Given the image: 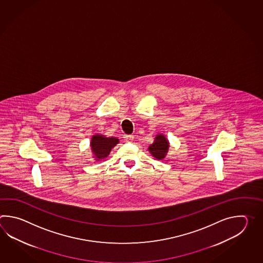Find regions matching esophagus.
Masks as SVG:
<instances>
[{
    "label": "esophagus",
    "mask_w": 263,
    "mask_h": 263,
    "mask_svg": "<svg viewBox=\"0 0 263 263\" xmlns=\"http://www.w3.org/2000/svg\"><path fill=\"white\" fill-rule=\"evenodd\" d=\"M134 135H130V134H125V135H124V140H126L127 142L134 141Z\"/></svg>",
    "instance_id": "obj_1"
}]
</instances>
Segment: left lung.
<instances>
[{"instance_id": "1", "label": "left lung", "mask_w": 263, "mask_h": 263, "mask_svg": "<svg viewBox=\"0 0 263 263\" xmlns=\"http://www.w3.org/2000/svg\"><path fill=\"white\" fill-rule=\"evenodd\" d=\"M168 147H169V144L166 138L162 135H157L154 143L149 145L148 149L153 156L158 160H161L163 159L165 154L167 153Z\"/></svg>"}]
</instances>
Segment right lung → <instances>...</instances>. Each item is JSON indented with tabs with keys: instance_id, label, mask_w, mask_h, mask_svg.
<instances>
[{
	"instance_id": "right-lung-1",
	"label": "right lung",
	"mask_w": 263,
	"mask_h": 263,
	"mask_svg": "<svg viewBox=\"0 0 263 263\" xmlns=\"http://www.w3.org/2000/svg\"><path fill=\"white\" fill-rule=\"evenodd\" d=\"M118 143V139L112 137H104L102 135H94L91 140L92 151L98 159H104L110 151Z\"/></svg>"
}]
</instances>
